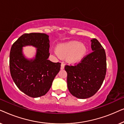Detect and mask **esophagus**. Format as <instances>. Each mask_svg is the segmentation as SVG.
<instances>
[{"instance_id":"obj_1","label":"esophagus","mask_w":124,"mask_h":124,"mask_svg":"<svg viewBox=\"0 0 124 124\" xmlns=\"http://www.w3.org/2000/svg\"><path fill=\"white\" fill-rule=\"evenodd\" d=\"M64 66H65V65H64V63L63 62H62V64H61V69H64Z\"/></svg>"}]
</instances>
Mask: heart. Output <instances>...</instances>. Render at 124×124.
Listing matches in <instances>:
<instances>
[{"mask_svg":"<svg viewBox=\"0 0 124 124\" xmlns=\"http://www.w3.org/2000/svg\"><path fill=\"white\" fill-rule=\"evenodd\" d=\"M86 52L87 48L84 43L73 40L59 44L56 47V51H55L53 54L57 57H67V62L69 63H76L84 58Z\"/></svg>","mask_w":124,"mask_h":124,"instance_id":"obj_1","label":"heart"}]
</instances>
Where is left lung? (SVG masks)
<instances>
[{
  "label": "left lung",
  "instance_id": "1",
  "mask_svg": "<svg viewBox=\"0 0 124 124\" xmlns=\"http://www.w3.org/2000/svg\"><path fill=\"white\" fill-rule=\"evenodd\" d=\"M93 52L76 65H65L69 92L79 99L94 95L101 88L107 70L106 52L99 42L92 39Z\"/></svg>",
  "mask_w": 124,
  "mask_h": 124
}]
</instances>
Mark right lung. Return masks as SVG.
<instances>
[{"instance_id": "add662e5", "label": "right lung", "mask_w": 124, "mask_h": 124, "mask_svg": "<svg viewBox=\"0 0 124 124\" xmlns=\"http://www.w3.org/2000/svg\"><path fill=\"white\" fill-rule=\"evenodd\" d=\"M32 45L37 48L34 58L28 59L22 48ZM49 36L45 33L23 34L12 46L9 55L11 77L17 87L27 95L38 98L46 94L60 71V62L48 60Z\"/></svg>"}]
</instances>
